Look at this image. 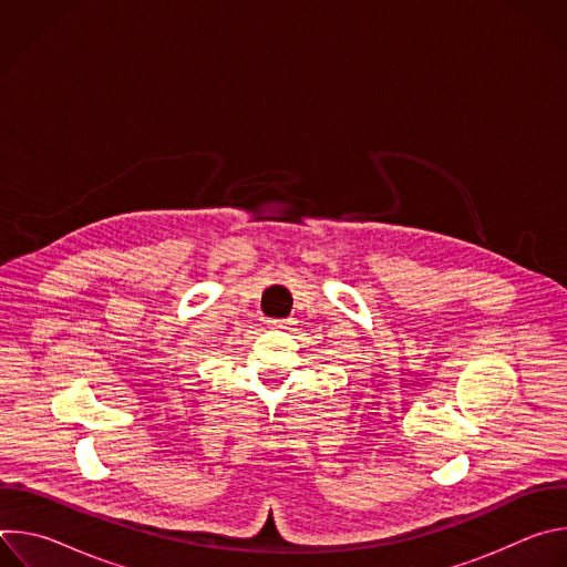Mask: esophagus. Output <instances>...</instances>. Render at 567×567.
Wrapping results in <instances>:
<instances>
[{
	"mask_svg": "<svg viewBox=\"0 0 567 567\" xmlns=\"http://www.w3.org/2000/svg\"><path fill=\"white\" fill-rule=\"evenodd\" d=\"M289 326H293L291 318H271L269 320V328H274V330H287Z\"/></svg>",
	"mask_w": 567,
	"mask_h": 567,
	"instance_id": "esophagus-1",
	"label": "esophagus"
}]
</instances>
